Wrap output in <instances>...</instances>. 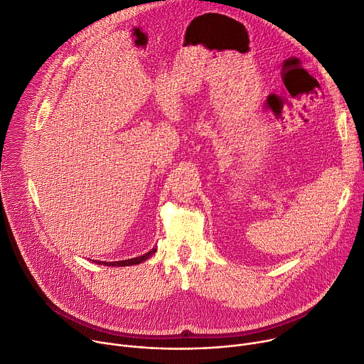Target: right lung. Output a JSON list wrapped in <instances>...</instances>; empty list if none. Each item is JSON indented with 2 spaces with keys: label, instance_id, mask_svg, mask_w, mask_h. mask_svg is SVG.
<instances>
[{
  "label": "right lung",
  "instance_id": "right-lung-1",
  "mask_svg": "<svg viewBox=\"0 0 364 364\" xmlns=\"http://www.w3.org/2000/svg\"><path fill=\"white\" fill-rule=\"evenodd\" d=\"M154 252H156V249H151L150 252H147V254H144V255H141V257H138V258L125 259V261H117V262H99V261H97V262H99V264H103V265H107V267H127V265L139 264V262H143V261L149 259Z\"/></svg>",
  "mask_w": 364,
  "mask_h": 364
}]
</instances>
